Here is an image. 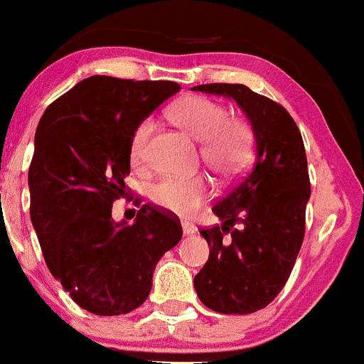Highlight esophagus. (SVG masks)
Returning a JSON list of instances; mask_svg holds the SVG:
<instances>
[{
  "label": "esophagus",
  "mask_w": 364,
  "mask_h": 364,
  "mask_svg": "<svg viewBox=\"0 0 364 364\" xmlns=\"http://www.w3.org/2000/svg\"><path fill=\"white\" fill-rule=\"evenodd\" d=\"M183 232H185L186 236H192V234H196V232H197V229H196V227L192 225V223L185 222V223H183Z\"/></svg>",
  "instance_id": "esophagus-1"
}]
</instances>
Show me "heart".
I'll use <instances>...</instances> for the list:
<instances>
[{
	"instance_id": "b5f03b06",
	"label": "heart",
	"mask_w": 364,
	"mask_h": 364,
	"mask_svg": "<svg viewBox=\"0 0 364 364\" xmlns=\"http://www.w3.org/2000/svg\"><path fill=\"white\" fill-rule=\"evenodd\" d=\"M179 128L200 141V159L222 179L240 176L250 164L255 149V132L243 117H230L229 109L208 97H185L168 111ZM155 128L153 117H144L130 139L132 165L146 164V148ZM209 196V183L203 176L193 178H161L149 188L153 204L178 216H190Z\"/></svg>"
}]
</instances>
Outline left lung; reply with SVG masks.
I'll return each instance as SVG.
<instances>
[{
	"label": "left lung",
	"mask_w": 364,
	"mask_h": 364,
	"mask_svg": "<svg viewBox=\"0 0 364 364\" xmlns=\"http://www.w3.org/2000/svg\"><path fill=\"white\" fill-rule=\"evenodd\" d=\"M232 97L255 132V160L215 205L222 225L203 227L209 259L193 278L199 299L225 315L266 308L280 294L304 237L310 176L303 137L284 105L243 84H200ZM236 223L242 225L237 230Z\"/></svg>",
	"instance_id": "1"
}]
</instances>
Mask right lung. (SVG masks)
<instances>
[{"label":"right lung","instance_id":"add662e5","mask_svg":"<svg viewBox=\"0 0 364 364\" xmlns=\"http://www.w3.org/2000/svg\"><path fill=\"white\" fill-rule=\"evenodd\" d=\"M181 90L172 80L93 75L54 100L35 134L29 165L33 227L43 259L70 297L95 315H123L149 296L153 269L183 236L181 223L153 204L134 223L112 220L128 197L135 127Z\"/></svg>","mask_w":364,"mask_h":364}]
</instances>
